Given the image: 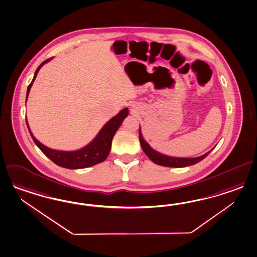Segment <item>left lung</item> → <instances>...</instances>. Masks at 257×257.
Segmentation results:
<instances>
[{
  "label": "left lung",
  "mask_w": 257,
  "mask_h": 257,
  "mask_svg": "<svg viewBox=\"0 0 257 257\" xmlns=\"http://www.w3.org/2000/svg\"><path fill=\"white\" fill-rule=\"evenodd\" d=\"M140 141L141 148L143 152L146 154V156L154 162V163L164 166V167H170V168H185L188 166H192L195 164L199 163L204 159L206 156H208L212 152L211 149L209 152L205 153L204 155L197 157H175V156H167L164 155L162 153H159L156 151L155 149L152 148L150 146L148 142L143 139V136L141 134V130L140 128Z\"/></svg>",
  "instance_id": "1"
}]
</instances>
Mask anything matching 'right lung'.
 Returning a JSON list of instances; mask_svg holds the SVG:
<instances>
[{
	"label": "right lung",
	"mask_w": 257,
	"mask_h": 257,
	"mask_svg": "<svg viewBox=\"0 0 257 257\" xmlns=\"http://www.w3.org/2000/svg\"><path fill=\"white\" fill-rule=\"evenodd\" d=\"M52 59L53 57L43 61L36 70L33 80L30 85L27 87L26 101L29 96L33 83L35 82L39 70L43 65L50 62ZM128 114H129V110L127 107L120 110L116 116L111 117L108 121L102 126L100 132L97 134V136L94 138L93 140H91L85 147L76 151H59V150H54V149L47 147L34 137L28 124L27 118H26V124L34 142L48 158H50L54 163L62 168L77 170V169H86V168L92 167L94 165L101 163L106 159L111 150L112 140L117 132V129L124 120L125 117L128 116Z\"/></svg>",
	"instance_id": "obj_1"
}]
</instances>
